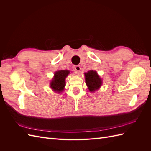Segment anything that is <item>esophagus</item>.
Segmentation results:
<instances>
[{
    "instance_id": "1",
    "label": "esophagus",
    "mask_w": 151,
    "mask_h": 151,
    "mask_svg": "<svg viewBox=\"0 0 151 151\" xmlns=\"http://www.w3.org/2000/svg\"><path fill=\"white\" fill-rule=\"evenodd\" d=\"M74 69L77 72H79L81 70V66L80 65H75L74 66Z\"/></svg>"
}]
</instances>
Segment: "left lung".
Returning <instances> with one entry per match:
<instances>
[{
  "mask_svg": "<svg viewBox=\"0 0 151 151\" xmlns=\"http://www.w3.org/2000/svg\"><path fill=\"white\" fill-rule=\"evenodd\" d=\"M85 79L88 89L91 92L97 90L102 84L101 78L97 74V72L94 70H90L85 73Z\"/></svg>",
  "mask_w": 151,
  "mask_h": 151,
  "instance_id": "left-lung-1",
  "label": "left lung"
}]
</instances>
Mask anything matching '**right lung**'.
Segmentation results:
<instances>
[{"instance_id": "1", "label": "right lung", "mask_w": 151, "mask_h": 151, "mask_svg": "<svg viewBox=\"0 0 151 151\" xmlns=\"http://www.w3.org/2000/svg\"><path fill=\"white\" fill-rule=\"evenodd\" d=\"M69 72L68 70H58L55 73L54 78L50 83L51 88L55 92H62L65 85V79Z\"/></svg>"}]
</instances>
